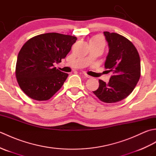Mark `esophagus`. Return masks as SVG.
<instances>
[{
	"mask_svg": "<svg viewBox=\"0 0 156 156\" xmlns=\"http://www.w3.org/2000/svg\"><path fill=\"white\" fill-rule=\"evenodd\" d=\"M83 74H84V75L85 76V77H86V78H91V76H90L88 75L87 74H86V73H83Z\"/></svg>",
	"mask_w": 156,
	"mask_h": 156,
	"instance_id": "obj_1",
	"label": "esophagus"
}]
</instances>
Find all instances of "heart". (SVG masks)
<instances>
[{"instance_id":"1","label":"heart","mask_w":156,"mask_h":156,"mask_svg":"<svg viewBox=\"0 0 156 156\" xmlns=\"http://www.w3.org/2000/svg\"><path fill=\"white\" fill-rule=\"evenodd\" d=\"M90 41L96 43V44H99L105 45V41L103 38H102L101 36H95L93 38L91 39Z\"/></svg>"}]
</instances>
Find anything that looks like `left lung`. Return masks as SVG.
I'll use <instances>...</instances> for the list:
<instances>
[{
    "label": "left lung",
    "instance_id": "8db88e82",
    "mask_svg": "<svg viewBox=\"0 0 156 156\" xmlns=\"http://www.w3.org/2000/svg\"><path fill=\"white\" fill-rule=\"evenodd\" d=\"M109 51L105 68L112 75L107 84L99 80V87L93 93L107 103L119 102L130 94L141 76L140 58L134 45L121 35L104 31Z\"/></svg>",
    "mask_w": 156,
    "mask_h": 156
}]
</instances>
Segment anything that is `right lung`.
<instances>
[{"instance_id": "right-lung-1", "label": "right lung", "mask_w": 156, "mask_h": 156, "mask_svg": "<svg viewBox=\"0 0 156 156\" xmlns=\"http://www.w3.org/2000/svg\"><path fill=\"white\" fill-rule=\"evenodd\" d=\"M77 38L48 33L31 38L23 45L16 60L15 75L21 90L36 101L51 98L68 74L54 67L69 52Z\"/></svg>"}]
</instances>
